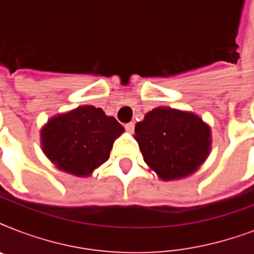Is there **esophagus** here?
<instances>
[{
	"label": "esophagus",
	"mask_w": 254,
	"mask_h": 254,
	"mask_svg": "<svg viewBox=\"0 0 254 254\" xmlns=\"http://www.w3.org/2000/svg\"><path fill=\"white\" fill-rule=\"evenodd\" d=\"M125 129H127V131H129V133H133V130H134V123L125 124Z\"/></svg>",
	"instance_id": "1"
}]
</instances>
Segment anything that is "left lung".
Returning <instances> with one entry per match:
<instances>
[{
  "label": "left lung",
  "mask_w": 254,
  "mask_h": 254,
  "mask_svg": "<svg viewBox=\"0 0 254 254\" xmlns=\"http://www.w3.org/2000/svg\"><path fill=\"white\" fill-rule=\"evenodd\" d=\"M134 131L143 161L163 181L193 174L211 150V129L191 112L155 108Z\"/></svg>",
  "instance_id": "8db88e82"
}]
</instances>
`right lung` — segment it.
I'll use <instances>...</instances> for the list:
<instances>
[{
	"instance_id": "add662e5",
	"label": "right lung",
	"mask_w": 254,
	"mask_h": 254,
	"mask_svg": "<svg viewBox=\"0 0 254 254\" xmlns=\"http://www.w3.org/2000/svg\"><path fill=\"white\" fill-rule=\"evenodd\" d=\"M124 127L101 108L79 107L55 116L42 127V149L59 170L88 177L109 158Z\"/></svg>"
}]
</instances>
